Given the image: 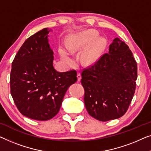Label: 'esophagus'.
I'll list each match as a JSON object with an SVG mask.
<instances>
[{"label":"esophagus","mask_w":151,"mask_h":151,"mask_svg":"<svg viewBox=\"0 0 151 151\" xmlns=\"http://www.w3.org/2000/svg\"><path fill=\"white\" fill-rule=\"evenodd\" d=\"M77 80H78V81H81V74L79 73H77Z\"/></svg>","instance_id":"1"}]
</instances>
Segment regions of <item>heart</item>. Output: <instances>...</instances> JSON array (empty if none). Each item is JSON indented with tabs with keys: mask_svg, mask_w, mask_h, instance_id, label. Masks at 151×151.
Wrapping results in <instances>:
<instances>
[{
	"mask_svg": "<svg viewBox=\"0 0 151 151\" xmlns=\"http://www.w3.org/2000/svg\"><path fill=\"white\" fill-rule=\"evenodd\" d=\"M99 33L94 29H88L70 36L67 42V48L70 52H75L83 49L90 46V47L83 52L82 55V61L85 63L90 64L94 62L99 55L103 51L106 44V40L103 37H98ZM61 59L67 65L73 64L74 61L65 50L60 51Z\"/></svg>",
	"mask_w": 151,
	"mask_h": 151,
	"instance_id": "1",
	"label": "heart"
}]
</instances>
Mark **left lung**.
Segmentation results:
<instances>
[{"mask_svg": "<svg viewBox=\"0 0 151 151\" xmlns=\"http://www.w3.org/2000/svg\"><path fill=\"white\" fill-rule=\"evenodd\" d=\"M84 103L88 114L100 121L126 113L134 95L137 63L129 46L116 37L105 53L81 73Z\"/></svg>", "mask_w": 151, "mask_h": 151, "instance_id": "1", "label": "left lung"}]
</instances>
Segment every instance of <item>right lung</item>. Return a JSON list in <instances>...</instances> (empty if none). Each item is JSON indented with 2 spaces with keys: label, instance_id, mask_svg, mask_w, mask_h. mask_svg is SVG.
<instances>
[{
  "label": "right lung",
  "instance_id": "right-lung-1",
  "mask_svg": "<svg viewBox=\"0 0 151 151\" xmlns=\"http://www.w3.org/2000/svg\"><path fill=\"white\" fill-rule=\"evenodd\" d=\"M51 29H43L21 46L12 62L11 94L19 111L36 120H48L60 109L66 91L77 81L76 72L59 73L48 43Z\"/></svg>",
  "mask_w": 151,
  "mask_h": 151
}]
</instances>
